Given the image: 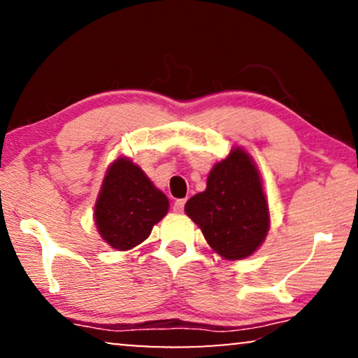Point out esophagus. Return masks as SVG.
Returning <instances> with one entry per match:
<instances>
[{
    "label": "esophagus",
    "mask_w": 358,
    "mask_h": 358,
    "mask_svg": "<svg viewBox=\"0 0 358 358\" xmlns=\"http://www.w3.org/2000/svg\"><path fill=\"white\" fill-rule=\"evenodd\" d=\"M184 205H185V199H178L174 202V212H182L184 210Z\"/></svg>",
    "instance_id": "obj_1"
}]
</instances>
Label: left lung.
Masks as SVG:
<instances>
[{
    "label": "left lung",
    "mask_w": 358,
    "mask_h": 358,
    "mask_svg": "<svg viewBox=\"0 0 358 358\" xmlns=\"http://www.w3.org/2000/svg\"><path fill=\"white\" fill-rule=\"evenodd\" d=\"M184 210L202 229L208 246L227 261H241L256 252L271 228L261 173L241 146L213 164L207 189L190 197Z\"/></svg>",
    "instance_id": "8db88e82"
}]
</instances>
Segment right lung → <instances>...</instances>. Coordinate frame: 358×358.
Listing matches in <instances>:
<instances>
[{
    "label": "right lung",
    "instance_id": "right-lung-1",
    "mask_svg": "<svg viewBox=\"0 0 358 358\" xmlns=\"http://www.w3.org/2000/svg\"><path fill=\"white\" fill-rule=\"evenodd\" d=\"M169 200L145 171L127 156L112 161L94 205V223L104 243L129 251L150 236L166 217Z\"/></svg>",
    "mask_w": 358,
    "mask_h": 358
}]
</instances>
